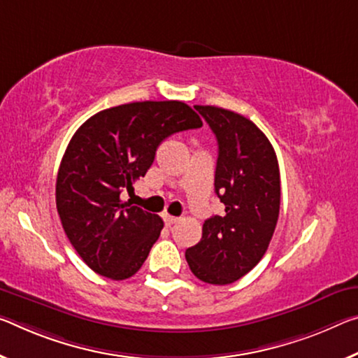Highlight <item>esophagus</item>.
Masks as SVG:
<instances>
[{
  "mask_svg": "<svg viewBox=\"0 0 358 358\" xmlns=\"http://www.w3.org/2000/svg\"><path fill=\"white\" fill-rule=\"evenodd\" d=\"M164 221H166V224L167 226H172V224H175V223H178L180 221V218H177V217H172V215H164Z\"/></svg>",
  "mask_w": 358,
  "mask_h": 358,
  "instance_id": "esophagus-1",
  "label": "esophagus"
}]
</instances>
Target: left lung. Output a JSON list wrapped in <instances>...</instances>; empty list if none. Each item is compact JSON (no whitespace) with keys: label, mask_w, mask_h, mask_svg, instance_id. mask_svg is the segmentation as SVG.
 I'll list each match as a JSON object with an SVG mask.
<instances>
[{"label":"left lung","mask_w":358,"mask_h":358,"mask_svg":"<svg viewBox=\"0 0 358 358\" xmlns=\"http://www.w3.org/2000/svg\"><path fill=\"white\" fill-rule=\"evenodd\" d=\"M218 141L215 192L223 217L206 220L202 239L186 250L197 279L228 285L264 257L280 208V172L268 137L250 119L218 106H194Z\"/></svg>","instance_id":"8db88e82"}]
</instances>
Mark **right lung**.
<instances>
[{
    "label": "right lung",
    "instance_id": "add662e5",
    "mask_svg": "<svg viewBox=\"0 0 358 358\" xmlns=\"http://www.w3.org/2000/svg\"><path fill=\"white\" fill-rule=\"evenodd\" d=\"M183 101H134L89 117L62 157L57 212L71 245L90 269L113 280L137 272L159 239L164 221L121 201L145 177L169 135L199 129Z\"/></svg>",
    "mask_w": 358,
    "mask_h": 358
}]
</instances>
